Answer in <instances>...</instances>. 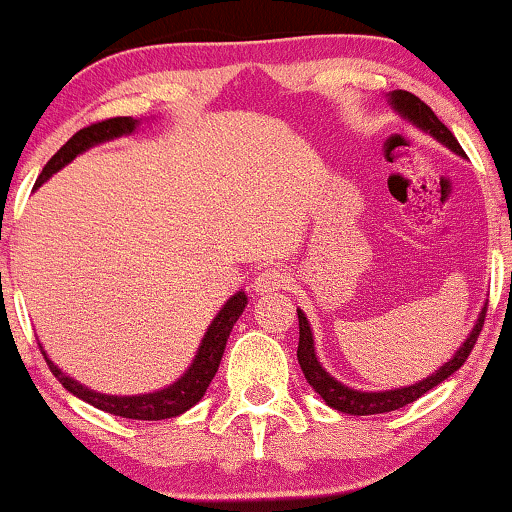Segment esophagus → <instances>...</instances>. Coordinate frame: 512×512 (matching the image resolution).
Instances as JSON below:
<instances>
[{
    "label": "esophagus",
    "mask_w": 512,
    "mask_h": 512,
    "mask_svg": "<svg viewBox=\"0 0 512 512\" xmlns=\"http://www.w3.org/2000/svg\"><path fill=\"white\" fill-rule=\"evenodd\" d=\"M289 282H291V272H286L282 268H268L254 279V291L256 293H272V291L286 289Z\"/></svg>",
    "instance_id": "34e87169"
}]
</instances>
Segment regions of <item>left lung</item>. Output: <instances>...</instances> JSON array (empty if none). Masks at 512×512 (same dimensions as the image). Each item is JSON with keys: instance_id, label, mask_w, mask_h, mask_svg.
<instances>
[{"instance_id": "8db88e82", "label": "left lung", "mask_w": 512, "mask_h": 512, "mask_svg": "<svg viewBox=\"0 0 512 512\" xmlns=\"http://www.w3.org/2000/svg\"><path fill=\"white\" fill-rule=\"evenodd\" d=\"M389 102L398 114H401L405 121H410L412 125H417L419 130L429 132L433 139H438L440 144H445L447 149L459 153V156H466L464 149H461L457 137L452 135L450 130L445 128V123L433 114L429 104H424L417 95L408 93V90H394L389 93ZM485 314H487V305L482 307V312L478 314V321H475L473 331L468 333V338L464 340L454 356L447 363H443L436 373L424 377L410 387H401V389H389V391H359L347 387L326 373L321 368V363L317 359V352H314V338H312V328L310 321H307L305 312L298 310V326H300V338H298V363L303 368L305 380L310 382V387L317 391V394L324 398L326 405H331L333 410L347 412V415H380V412H391L403 408L412 401H417L419 396H424L426 391H431L433 387H438L440 382H445L447 377L464 366V361L471 354V349L478 340V335L482 331V324H485Z\"/></svg>"}]
</instances>
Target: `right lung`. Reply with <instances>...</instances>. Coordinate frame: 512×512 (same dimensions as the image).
I'll use <instances>...</instances> for the list:
<instances>
[{"label": "right lung", "mask_w": 512, "mask_h": 512, "mask_svg": "<svg viewBox=\"0 0 512 512\" xmlns=\"http://www.w3.org/2000/svg\"><path fill=\"white\" fill-rule=\"evenodd\" d=\"M139 123L142 121H137V118L132 116H116L79 130L67 144H62V149L55 153L51 160H48L34 186L44 184L48 177H53V174L62 170L67 163H72L79 153L88 151L90 146H97L123 135H132V132L139 128ZM244 307H247V293L244 291H237L233 298H228V303L221 307L212 324H209L205 338H202L198 347V354H195V359L191 366H188L186 373L181 375L177 382L170 384V387L153 391V394H139V396L100 394V391L83 387L81 382H76L69 375L62 373V370L48 359L44 349H41V354H44L48 368H51V373L58 377L62 387H65L69 394L81 398V401L93 405V408L104 410L116 417H125V419H149V422H156V419H170V417L181 415V412H186L188 408H193V405L205 396L209 382L214 380L216 370H219V363H221L223 349H226V342L230 338V331H233L235 321L240 319Z\"/></svg>", "instance_id": "right-lung-1"}]
</instances>
